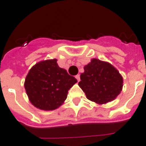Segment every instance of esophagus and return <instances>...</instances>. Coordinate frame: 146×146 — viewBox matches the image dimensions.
<instances>
[{"label":"esophagus","mask_w":146,"mask_h":146,"mask_svg":"<svg viewBox=\"0 0 146 146\" xmlns=\"http://www.w3.org/2000/svg\"><path fill=\"white\" fill-rule=\"evenodd\" d=\"M76 79H77V81H78V82H79V80H80V76L79 75V74H78V75H76Z\"/></svg>","instance_id":"esophagus-1"}]
</instances>
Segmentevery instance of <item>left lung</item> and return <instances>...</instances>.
<instances>
[{"label": "left lung", "mask_w": 146, "mask_h": 146, "mask_svg": "<svg viewBox=\"0 0 146 146\" xmlns=\"http://www.w3.org/2000/svg\"><path fill=\"white\" fill-rule=\"evenodd\" d=\"M79 86L86 97L99 105L114 100L122 90L123 79L111 64L93 58L84 67Z\"/></svg>", "instance_id": "left-lung-1"}]
</instances>
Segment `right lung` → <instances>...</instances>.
Segmentation results:
<instances>
[{"label": "right lung", "mask_w": 146, "mask_h": 146, "mask_svg": "<svg viewBox=\"0 0 146 146\" xmlns=\"http://www.w3.org/2000/svg\"><path fill=\"white\" fill-rule=\"evenodd\" d=\"M76 82V79L58 67L54 58L33 66L26 77L24 88L29 102L35 108L53 111L64 103L68 90Z\"/></svg>", "instance_id": "obj_1"}]
</instances>
